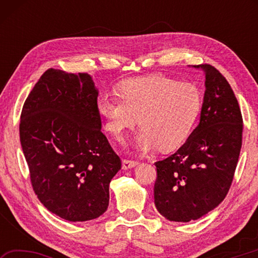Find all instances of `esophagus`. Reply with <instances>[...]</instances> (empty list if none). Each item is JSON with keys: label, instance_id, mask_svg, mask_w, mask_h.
<instances>
[{"label": "esophagus", "instance_id": "esophagus-1", "mask_svg": "<svg viewBox=\"0 0 258 258\" xmlns=\"http://www.w3.org/2000/svg\"><path fill=\"white\" fill-rule=\"evenodd\" d=\"M139 163L137 160H132V159H123V169H128V168H133L137 166Z\"/></svg>", "mask_w": 258, "mask_h": 258}]
</instances>
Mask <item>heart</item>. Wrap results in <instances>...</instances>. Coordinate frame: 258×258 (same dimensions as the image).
<instances>
[{
	"label": "heart",
	"instance_id": "1",
	"mask_svg": "<svg viewBox=\"0 0 258 258\" xmlns=\"http://www.w3.org/2000/svg\"><path fill=\"white\" fill-rule=\"evenodd\" d=\"M119 98L103 97L99 111L106 130L121 138L138 124V147L148 150L176 149L186 141L203 107V93L192 82H178L164 75L130 78L118 87Z\"/></svg>",
	"mask_w": 258,
	"mask_h": 258
}]
</instances>
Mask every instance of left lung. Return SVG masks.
Here are the masks:
<instances>
[{"instance_id":"left-lung-1","label":"left lung","mask_w":258,"mask_h":258,"mask_svg":"<svg viewBox=\"0 0 258 258\" xmlns=\"http://www.w3.org/2000/svg\"><path fill=\"white\" fill-rule=\"evenodd\" d=\"M206 74L200 123L167 158L156 161L155 205L169 221L198 220L228 195L242 145L243 120L225 77L211 64Z\"/></svg>"}]
</instances>
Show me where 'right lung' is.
Instances as JSON below:
<instances>
[{
  "mask_svg": "<svg viewBox=\"0 0 258 258\" xmlns=\"http://www.w3.org/2000/svg\"><path fill=\"white\" fill-rule=\"evenodd\" d=\"M19 134L33 190L51 213L83 222L107 211L121 160L101 131L89 74L47 69L24 103Z\"/></svg>",
  "mask_w": 258,
  "mask_h": 258,
  "instance_id": "obj_1",
  "label": "right lung"
}]
</instances>
